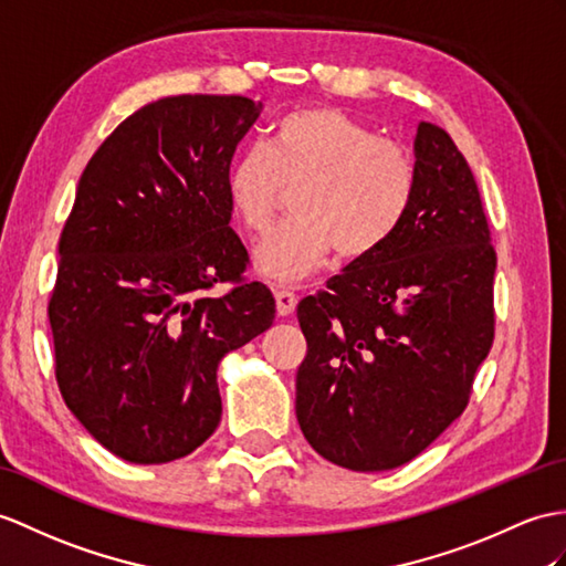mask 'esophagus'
I'll use <instances>...</instances> for the list:
<instances>
[{"label":"esophagus","instance_id":"1","mask_svg":"<svg viewBox=\"0 0 566 566\" xmlns=\"http://www.w3.org/2000/svg\"><path fill=\"white\" fill-rule=\"evenodd\" d=\"M297 307V295L287 287H275V310H279L281 316L293 314Z\"/></svg>","mask_w":566,"mask_h":566}]
</instances>
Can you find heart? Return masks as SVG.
Returning <instances> with one entry per match:
<instances>
[{"label": "heart", "instance_id": "heart-1", "mask_svg": "<svg viewBox=\"0 0 566 566\" xmlns=\"http://www.w3.org/2000/svg\"><path fill=\"white\" fill-rule=\"evenodd\" d=\"M416 187L410 148L336 107L283 117L269 148L242 150L228 175L232 209L256 235L295 191V216L256 250V269L279 281L312 273L331 250L346 261L377 252L403 223Z\"/></svg>", "mask_w": 566, "mask_h": 566}]
</instances>
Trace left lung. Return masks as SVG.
<instances>
[{"mask_svg": "<svg viewBox=\"0 0 566 566\" xmlns=\"http://www.w3.org/2000/svg\"><path fill=\"white\" fill-rule=\"evenodd\" d=\"M416 165L389 242L297 305V422L350 471H391L430 447L471 401L494 340L497 252L471 165L432 122L418 127Z\"/></svg>", "mask_w": 566, "mask_h": 566, "instance_id": "1", "label": "left lung"}]
</instances>
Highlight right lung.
Returning a JSON list of instances; mask_svg holds the SVG:
<instances>
[{
	"instance_id": "add662e5",
	"label": "right lung",
	"mask_w": 566,
	"mask_h": 566,
	"mask_svg": "<svg viewBox=\"0 0 566 566\" xmlns=\"http://www.w3.org/2000/svg\"><path fill=\"white\" fill-rule=\"evenodd\" d=\"M261 103L170 95L88 160L60 238L48 316L66 408L132 463H168L220 422V357L273 324L230 228V160ZM231 285L220 298L216 284Z\"/></svg>"
}]
</instances>
